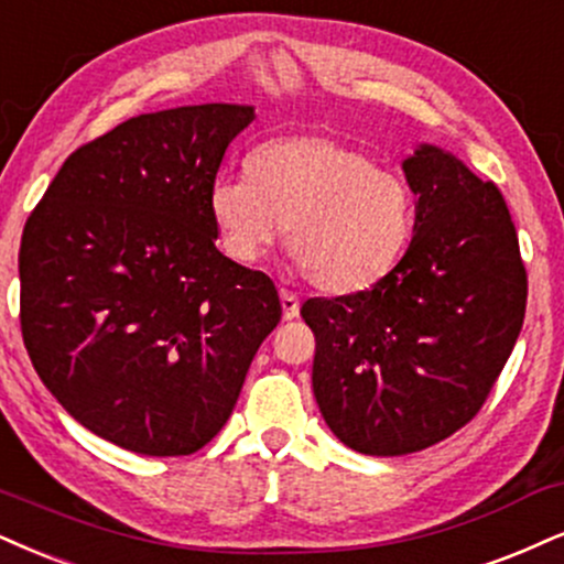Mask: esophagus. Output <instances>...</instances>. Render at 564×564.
Masks as SVG:
<instances>
[{"mask_svg":"<svg viewBox=\"0 0 564 564\" xmlns=\"http://www.w3.org/2000/svg\"><path fill=\"white\" fill-rule=\"evenodd\" d=\"M280 301H282V316L284 322H290V318H295L301 314V301H297L295 293H290V290H280Z\"/></svg>","mask_w":564,"mask_h":564,"instance_id":"34e87169","label":"esophagus"}]
</instances>
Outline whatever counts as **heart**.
<instances>
[{
  "mask_svg": "<svg viewBox=\"0 0 564 564\" xmlns=\"http://www.w3.org/2000/svg\"><path fill=\"white\" fill-rule=\"evenodd\" d=\"M248 175H219L208 214L229 259H261L288 227L284 246L322 293L350 295L398 267L415 227L408 180L332 135L263 141Z\"/></svg>",
  "mask_w": 564,
  "mask_h": 564,
  "instance_id": "b5f03b06",
  "label": "heart"
}]
</instances>
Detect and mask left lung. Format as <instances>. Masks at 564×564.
I'll use <instances>...</instances> for the list:
<instances>
[{
  "mask_svg": "<svg viewBox=\"0 0 564 564\" xmlns=\"http://www.w3.org/2000/svg\"><path fill=\"white\" fill-rule=\"evenodd\" d=\"M402 170L419 200L398 267L373 288L301 308L326 426L377 457L426 449L474 419L516 347L528 297L499 187L436 145Z\"/></svg>",
  "mask_w": 564,
  "mask_h": 564,
  "instance_id": "8db88e82",
  "label": "left lung"
}]
</instances>
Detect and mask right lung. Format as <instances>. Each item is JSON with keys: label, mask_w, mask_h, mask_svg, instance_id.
<instances>
[{"label": "right lung", "mask_w": 564, "mask_h": 564, "mask_svg": "<svg viewBox=\"0 0 564 564\" xmlns=\"http://www.w3.org/2000/svg\"><path fill=\"white\" fill-rule=\"evenodd\" d=\"M253 107L141 115L73 151L20 240V329L59 405L117 447L193 455L282 305L219 253L208 187Z\"/></svg>", "instance_id": "obj_1"}]
</instances>
